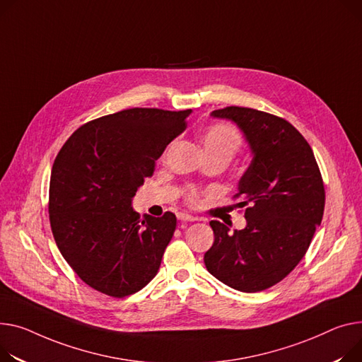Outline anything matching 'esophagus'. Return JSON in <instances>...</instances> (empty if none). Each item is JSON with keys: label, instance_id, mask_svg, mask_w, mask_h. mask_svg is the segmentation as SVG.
Wrapping results in <instances>:
<instances>
[{"label": "esophagus", "instance_id": "esophagus-1", "mask_svg": "<svg viewBox=\"0 0 362 362\" xmlns=\"http://www.w3.org/2000/svg\"><path fill=\"white\" fill-rule=\"evenodd\" d=\"M177 218L180 220V221H197V218L194 215H190V214H185V212H180V214H177Z\"/></svg>", "mask_w": 362, "mask_h": 362}]
</instances>
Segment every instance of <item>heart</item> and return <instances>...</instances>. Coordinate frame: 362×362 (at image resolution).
Listing matches in <instances>:
<instances>
[{"label":"heart","mask_w":362,"mask_h":362,"mask_svg":"<svg viewBox=\"0 0 362 362\" xmlns=\"http://www.w3.org/2000/svg\"><path fill=\"white\" fill-rule=\"evenodd\" d=\"M201 141L204 144V148H205L208 158L209 157H223L228 161L243 148V144H245L242 134H240L230 124L208 125L201 134ZM172 146H173V142L168 144V146L164 148L160 160L165 158V156L168 154V151H170ZM204 195H208V192H204L195 186H190V187H187L186 194H185V201L192 206H197L201 204Z\"/></svg>","instance_id":"1"}]
</instances>
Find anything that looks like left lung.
Masks as SVG:
<instances>
[{
    "instance_id": "1",
    "label": "left lung",
    "mask_w": 362,
    "mask_h": 362,
    "mask_svg": "<svg viewBox=\"0 0 362 362\" xmlns=\"http://www.w3.org/2000/svg\"><path fill=\"white\" fill-rule=\"evenodd\" d=\"M215 117L231 119L250 144L253 160L234 199L247 226L234 230L211 221L214 245L208 272L234 290L257 293L281 282L304 257L325 211L320 168L305 138L284 117L228 106Z\"/></svg>"
}]
</instances>
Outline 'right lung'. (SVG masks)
Here are the masks:
<instances>
[{"label":"right lung","instance_id":"add662e5","mask_svg":"<svg viewBox=\"0 0 362 362\" xmlns=\"http://www.w3.org/2000/svg\"><path fill=\"white\" fill-rule=\"evenodd\" d=\"M189 113L125 109L81 125L59 150L49 183L51 228L64 259L93 290L124 298L157 275L176 215L141 218L131 204Z\"/></svg>","mask_w":362,"mask_h":362}]
</instances>
